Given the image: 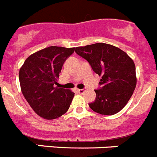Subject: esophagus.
Returning a JSON list of instances; mask_svg holds the SVG:
<instances>
[{"label":"esophagus","mask_w":157,"mask_h":157,"mask_svg":"<svg viewBox=\"0 0 157 157\" xmlns=\"http://www.w3.org/2000/svg\"><path fill=\"white\" fill-rule=\"evenodd\" d=\"M78 92H79V93L82 94L83 92H85V89H78Z\"/></svg>","instance_id":"esophagus-1"}]
</instances>
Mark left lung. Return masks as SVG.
<instances>
[{"instance_id": "left-lung-1", "label": "left lung", "mask_w": 157, "mask_h": 157, "mask_svg": "<svg viewBox=\"0 0 157 157\" xmlns=\"http://www.w3.org/2000/svg\"><path fill=\"white\" fill-rule=\"evenodd\" d=\"M75 53L86 59L92 70L102 76L96 97L89 105L102 115H114L124 108L136 86V67L125 52L105 43L75 48Z\"/></svg>"}]
</instances>
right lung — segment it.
Returning <instances> with one entry per match:
<instances>
[{"label":"right lung","mask_w":157,"mask_h":157,"mask_svg":"<svg viewBox=\"0 0 157 157\" xmlns=\"http://www.w3.org/2000/svg\"><path fill=\"white\" fill-rule=\"evenodd\" d=\"M75 48L51 46L30 55L19 71L21 89L32 109L41 117L54 119L69 109L75 93L55 87L63 64Z\"/></svg>","instance_id":"obj_1"}]
</instances>
